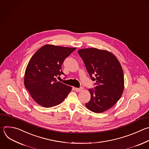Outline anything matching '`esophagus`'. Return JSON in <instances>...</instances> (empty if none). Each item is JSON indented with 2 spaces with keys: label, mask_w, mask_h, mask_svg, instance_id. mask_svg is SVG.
<instances>
[{
  "label": "esophagus",
  "mask_w": 149,
  "mask_h": 149,
  "mask_svg": "<svg viewBox=\"0 0 149 149\" xmlns=\"http://www.w3.org/2000/svg\"><path fill=\"white\" fill-rule=\"evenodd\" d=\"M74 89H75L77 92H79V91H81V90L83 89V87L81 86V87H79V88H75Z\"/></svg>",
  "instance_id": "34e87169"
}]
</instances>
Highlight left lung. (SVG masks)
I'll list each match as a JSON object with an SVG mask.
<instances>
[{
  "mask_svg": "<svg viewBox=\"0 0 149 149\" xmlns=\"http://www.w3.org/2000/svg\"><path fill=\"white\" fill-rule=\"evenodd\" d=\"M95 86L89 89L90 101L87 108L95 113L103 112L112 107L120 98L124 89L122 68L111 53L95 48L78 52Z\"/></svg>",
  "mask_w": 149,
  "mask_h": 149,
  "instance_id": "obj_1",
  "label": "left lung"
}]
</instances>
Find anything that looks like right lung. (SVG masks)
<instances>
[{
	"label": "right lung",
	"mask_w": 149,
	"mask_h": 149,
	"mask_svg": "<svg viewBox=\"0 0 149 149\" xmlns=\"http://www.w3.org/2000/svg\"><path fill=\"white\" fill-rule=\"evenodd\" d=\"M75 49L45 45L30 59L25 72L24 86L40 105L45 108L56 106L70 92L71 87L58 81L56 77L65 75L61 70L62 64Z\"/></svg>",
	"instance_id": "right-lung-1"
}]
</instances>
